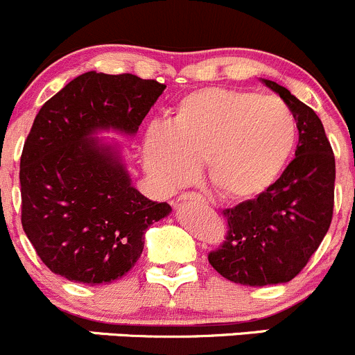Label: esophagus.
Segmentation results:
<instances>
[{
  "instance_id": "34e87169",
  "label": "esophagus",
  "mask_w": 355,
  "mask_h": 355,
  "mask_svg": "<svg viewBox=\"0 0 355 355\" xmlns=\"http://www.w3.org/2000/svg\"><path fill=\"white\" fill-rule=\"evenodd\" d=\"M178 200H182V202H184V200H191V202L206 204V199H204L200 194H196V192H189V194L180 196V198H178Z\"/></svg>"
}]
</instances>
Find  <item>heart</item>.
I'll use <instances>...</instances> for the list:
<instances>
[{
    "label": "heart",
    "mask_w": 355,
    "mask_h": 355,
    "mask_svg": "<svg viewBox=\"0 0 355 355\" xmlns=\"http://www.w3.org/2000/svg\"><path fill=\"white\" fill-rule=\"evenodd\" d=\"M292 111L277 98L225 87H204L178 103L166 127L146 132L148 173L173 191L204 161L206 180L223 199L264 194L280 177L295 146Z\"/></svg>",
    "instance_id": "obj_1"
}]
</instances>
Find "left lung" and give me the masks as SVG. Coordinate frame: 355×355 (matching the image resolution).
<instances>
[{
  "instance_id": "left-lung-1",
  "label": "left lung",
  "mask_w": 355,
  "mask_h": 355,
  "mask_svg": "<svg viewBox=\"0 0 355 355\" xmlns=\"http://www.w3.org/2000/svg\"><path fill=\"white\" fill-rule=\"evenodd\" d=\"M261 82L295 118V157L264 194L225 211L227 241L207 256L221 277L249 287L287 284L300 273L330 228L335 191V156L318 114L284 85Z\"/></svg>"
}]
</instances>
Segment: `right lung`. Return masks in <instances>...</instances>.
<instances>
[{
  "mask_svg": "<svg viewBox=\"0 0 355 355\" xmlns=\"http://www.w3.org/2000/svg\"><path fill=\"white\" fill-rule=\"evenodd\" d=\"M166 85L85 71L42 105L20 157L22 227L42 263L75 284H111L134 268L144 234L171 213L132 185L118 142L137 134Z\"/></svg>",
  "mask_w": 355,
  "mask_h": 355,
  "instance_id": "add662e5",
  "label": "right lung"
}]
</instances>
